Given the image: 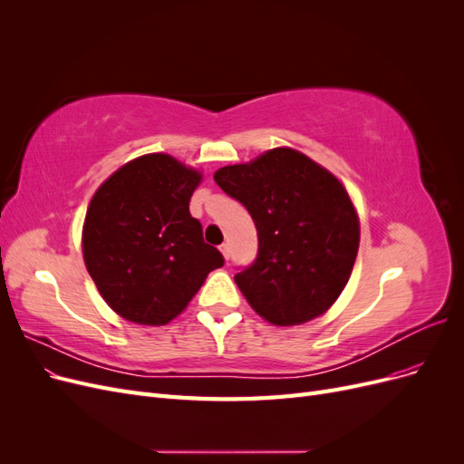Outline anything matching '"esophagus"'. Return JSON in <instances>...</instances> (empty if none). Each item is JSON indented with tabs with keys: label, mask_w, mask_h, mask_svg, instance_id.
Returning <instances> with one entry per match:
<instances>
[{
	"label": "esophagus",
	"mask_w": 464,
	"mask_h": 464,
	"mask_svg": "<svg viewBox=\"0 0 464 464\" xmlns=\"http://www.w3.org/2000/svg\"><path fill=\"white\" fill-rule=\"evenodd\" d=\"M220 251H222V256H224V259H230V244L228 242H224L222 246H220Z\"/></svg>",
	"instance_id": "1"
}]
</instances>
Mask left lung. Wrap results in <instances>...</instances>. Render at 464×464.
<instances>
[{
    "instance_id": "1",
    "label": "left lung",
    "mask_w": 464,
    "mask_h": 464,
    "mask_svg": "<svg viewBox=\"0 0 464 464\" xmlns=\"http://www.w3.org/2000/svg\"><path fill=\"white\" fill-rule=\"evenodd\" d=\"M215 181L257 228V257L234 276L249 305L273 325H300L327 312L348 283L360 244L356 210L341 181L292 149L224 166Z\"/></svg>"
}]
</instances>
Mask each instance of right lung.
Returning a JSON list of instances; mask_svg holds the SVG:
<instances>
[{
	"mask_svg": "<svg viewBox=\"0 0 464 464\" xmlns=\"http://www.w3.org/2000/svg\"><path fill=\"white\" fill-rule=\"evenodd\" d=\"M199 172L168 154H145L98 188L82 228L87 271L106 304L141 325L184 312L210 271L224 265L189 213Z\"/></svg>",
	"mask_w": 464,
	"mask_h": 464,
	"instance_id": "right-lung-1",
	"label": "right lung"
}]
</instances>
